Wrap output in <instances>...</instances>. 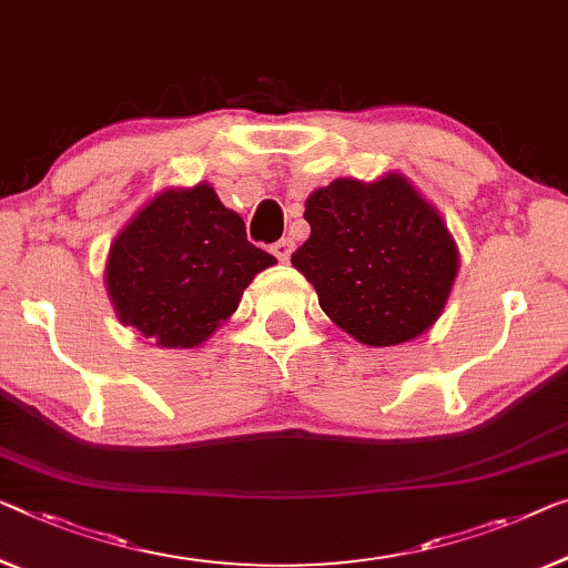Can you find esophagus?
I'll return each mask as SVG.
<instances>
[{
    "mask_svg": "<svg viewBox=\"0 0 568 568\" xmlns=\"http://www.w3.org/2000/svg\"><path fill=\"white\" fill-rule=\"evenodd\" d=\"M291 252H293V240H291V236H283L281 242L273 244V255L281 260V262L291 260Z\"/></svg>",
    "mask_w": 568,
    "mask_h": 568,
    "instance_id": "1",
    "label": "esophagus"
}]
</instances>
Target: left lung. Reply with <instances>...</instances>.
<instances>
[{"mask_svg": "<svg viewBox=\"0 0 568 568\" xmlns=\"http://www.w3.org/2000/svg\"><path fill=\"white\" fill-rule=\"evenodd\" d=\"M311 236L293 267L338 328L395 346L436 324L459 273L444 219L400 173L375 183L336 178L306 201Z\"/></svg>", "mask_w": 568, "mask_h": 568, "instance_id": "1", "label": "left lung"}]
</instances>
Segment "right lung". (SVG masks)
<instances>
[{"label":"right lung","mask_w":568,"mask_h":568,"mask_svg":"<svg viewBox=\"0 0 568 568\" xmlns=\"http://www.w3.org/2000/svg\"><path fill=\"white\" fill-rule=\"evenodd\" d=\"M275 257L247 242L240 214L209 183L168 189L138 211L109 250L106 293L116 316L168 349H191L236 311Z\"/></svg>","instance_id":"add662e5"}]
</instances>
